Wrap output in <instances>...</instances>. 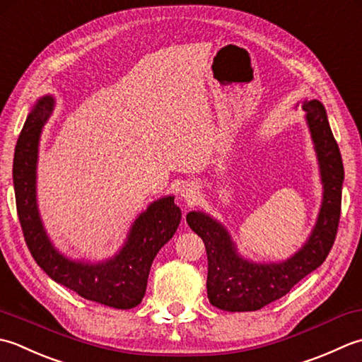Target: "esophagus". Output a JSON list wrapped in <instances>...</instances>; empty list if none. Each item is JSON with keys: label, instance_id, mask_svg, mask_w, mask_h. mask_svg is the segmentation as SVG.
Wrapping results in <instances>:
<instances>
[{"label": "esophagus", "instance_id": "1", "mask_svg": "<svg viewBox=\"0 0 362 362\" xmlns=\"http://www.w3.org/2000/svg\"><path fill=\"white\" fill-rule=\"evenodd\" d=\"M181 198L186 203H194L195 198L198 197V187L195 186V184H186V186H182L181 192H180Z\"/></svg>", "mask_w": 362, "mask_h": 362}]
</instances>
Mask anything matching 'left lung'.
<instances>
[{
	"instance_id": "obj_1",
	"label": "left lung",
	"mask_w": 362,
	"mask_h": 362,
	"mask_svg": "<svg viewBox=\"0 0 362 362\" xmlns=\"http://www.w3.org/2000/svg\"><path fill=\"white\" fill-rule=\"evenodd\" d=\"M309 131L315 145L323 182L319 218L308 242L291 259L279 264L248 262L235 253L230 234L203 212H189L187 225L204 242L208 255V298L212 306L230 313L257 311L289 292L327 259L341 218L344 165L320 101L305 100Z\"/></svg>"
}]
</instances>
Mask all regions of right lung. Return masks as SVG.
<instances>
[{
	"instance_id": "1",
	"label": "right lung",
	"mask_w": 362,
	"mask_h": 362,
	"mask_svg": "<svg viewBox=\"0 0 362 362\" xmlns=\"http://www.w3.org/2000/svg\"><path fill=\"white\" fill-rule=\"evenodd\" d=\"M53 106L51 97L39 100L20 132L13 156V189L26 245L34 261L56 283L69 287L86 300L109 308L131 309L142 301L151 262L159 250L173 238L181 222V211L173 197L150 204L132 225L127 245L106 262H75L57 253L43 230L35 202L37 146Z\"/></svg>"
}]
</instances>
